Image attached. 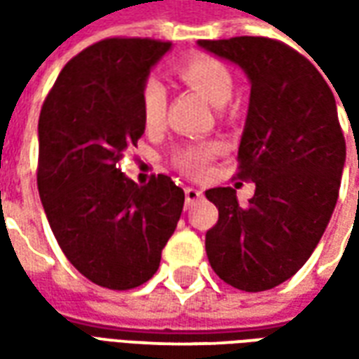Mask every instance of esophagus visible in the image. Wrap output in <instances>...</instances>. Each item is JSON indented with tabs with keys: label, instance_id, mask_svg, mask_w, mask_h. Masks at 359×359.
Instances as JSON below:
<instances>
[{
	"label": "esophagus",
	"instance_id": "obj_1",
	"mask_svg": "<svg viewBox=\"0 0 359 359\" xmlns=\"http://www.w3.org/2000/svg\"><path fill=\"white\" fill-rule=\"evenodd\" d=\"M184 196H187V203H192V202H196L198 198H202L203 192L194 187H187L184 188Z\"/></svg>",
	"mask_w": 359,
	"mask_h": 359
}]
</instances>
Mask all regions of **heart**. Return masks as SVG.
<instances>
[{"instance_id":"1","label":"heart","mask_w":359,"mask_h":359,"mask_svg":"<svg viewBox=\"0 0 359 359\" xmlns=\"http://www.w3.org/2000/svg\"><path fill=\"white\" fill-rule=\"evenodd\" d=\"M175 73L180 81L202 92L213 105L229 102L234 90V74L231 67L219 57L198 53L180 59L175 65ZM167 111V92L163 84L149 76L140 88V115L146 128H157L163 123ZM219 142H184L171 151V163L188 177H200L210 163L221 154Z\"/></svg>"}]
</instances>
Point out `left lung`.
<instances>
[{"instance_id":"8db88e82","label":"left lung","mask_w":359,"mask_h":359,"mask_svg":"<svg viewBox=\"0 0 359 359\" xmlns=\"http://www.w3.org/2000/svg\"><path fill=\"white\" fill-rule=\"evenodd\" d=\"M198 43L241 65L252 82L236 179L256 182V192L241 205L234 188L205 190L219 210L205 233L208 259L226 285L269 290L308 262L339 200L346 142L334 95L309 59L278 40Z\"/></svg>"}]
</instances>
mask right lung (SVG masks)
Masks as SVG:
<instances>
[{
  "label": "right lung",
  "mask_w": 359,
  "mask_h": 359,
  "mask_svg": "<svg viewBox=\"0 0 359 359\" xmlns=\"http://www.w3.org/2000/svg\"><path fill=\"white\" fill-rule=\"evenodd\" d=\"M171 48L105 38L74 55L38 121V192L67 259L95 285L130 290L154 277L177 229L184 192L167 175L138 187L118 161L146 125L140 88Z\"/></svg>",
  "instance_id": "add662e5"
}]
</instances>
